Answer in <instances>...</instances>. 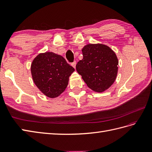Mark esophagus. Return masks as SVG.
<instances>
[{
    "label": "esophagus",
    "mask_w": 152,
    "mask_h": 152,
    "mask_svg": "<svg viewBox=\"0 0 152 152\" xmlns=\"http://www.w3.org/2000/svg\"><path fill=\"white\" fill-rule=\"evenodd\" d=\"M76 61H74V62H72V63L71 64V65L72 66V67H74V68H76Z\"/></svg>",
    "instance_id": "esophagus-1"
}]
</instances>
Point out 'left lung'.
<instances>
[{"mask_svg":"<svg viewBox=\"0 0 152 152\" xmlns=\"http://www.w3.org/2000/svg\"><path fill=\"white\" fill-rule=\"evenodd\" d=\"M83 59L76 64V71L91 90L102 92L114 83L118 75V59L109 47L89 44L81 49Z\"/></svg>","mask_w":152,"mask_h":152,"instance_id":"8db88e82","label":"left lung"}]
</instances>
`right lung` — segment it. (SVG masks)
<instances>
[{
  "label": "right lung",
  "instance_id": "obj_1",
  "mask_svg": "<svg viewBox=\"0 0 152 152\" xmlns=\"http://www.w3.org/2000/svg\"><path fill=\"white\" fill-rule=\"evenodd\" d=\"M75 71L65 58L52 52L40 53L31 65L34 84L50 98L59 96L67 88L69 76Z\"/></svg>",
  "mask_w": 152,
  "mask_h": 152
}]
</instances>
